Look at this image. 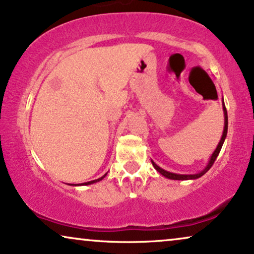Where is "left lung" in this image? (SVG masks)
Listing matches in <instances>:
<instances>
[{
	"label": "left lung",
	"mask_w": 254,
	"mask_h": 254,
	"mask_svg": "<svg viewBox=\"0 0 254 254\" xmlns=\"http://www.w3.org/2000/svg\"><path fill=\"white\" fill-rule=\"evenodd\" d=\"M222 105H223V113H224V129H223V134H222V137L220 142H218L216 149H215V151L213 152V155H211V157L209 158V162H208V164L206 165V168H204L202 171H200L199 173H195V175H178V173H172V172H169V171H165V170H163L162 168H159V166L156 164L154 161H151L152 165H154V168L157 170V171L161 173L162 176H164L165 178L168 179H173V180H190V179H197L200 178L201 176H203L204 173H206L208 170H209L211 166H213L214 162L216 161L218 154H220L221 149H222V145L224 143V140L225 137H227V133H228V113H227V109H225V105H224V102L222 103Z\"/></svg>",
	"instance_id": "8db88e82"
}]
</instances>
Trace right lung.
Here are the masks:
<instances>
[{"label":"right lung","mask_w":254,"mask_h":254,"mask_svg":"<svg viewBox=\"0 0 254 254\" xmlns=\"http://www.w3.org/2000/svg\"><path fill=\"white\" fill-rule=\"evenodd\" d=\"M106 175H107V173H106ZM106 175H104L103 177H100V178L96 179V180H91V182H88V183H83V184H81V185H91V184H95V183H97V182H100V180H102ZM75 186H77V185H75Z\"/></svg>","instance_id":"1"}]
</instances>
